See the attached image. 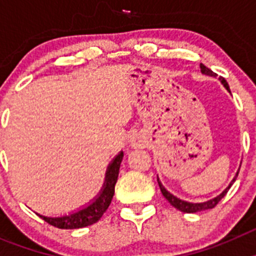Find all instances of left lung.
Here are the masks:
<instances>
[{"label": "left lung", "mask_w": 256, "mask_h": 256, "mask_svg": "<svg viewBox=\"0 0 256 256\" xmlns=\"http://www.w3.org/2000/svg\"><path fill=\"white\" fill-rule=\"evenodd\" d=\"M200 68H201V72H202V73H204V74H208V76H216V74L214 73L212 70H210L209 68H206V66H205V65L200 64ZM219 79H220L222 83H223V84H224V87L227 88L228 91H230V86H228L227 80H226V79L223 78V76H220V78H219ZM237 176H238V173L236 174V177L234 178V180H232V182H234V180H236ZM158 183H159L160 191H162V196H164V198H166V200H168L169 202H170V204L173 205L174 208H176V209L180 210V212H204V210H209V209H212V208H216V205H218L219 201H220L222 198H224L226 194H227V192H228V190L230 188V186L234 184V183H230V186H228L227 188L224 190V191L222 192L220 195L216 196V198H212V200L205 201V202H198V204H192V202H187V201L180 200V198H176V196H173V195H172V194H169V192L166 191V190H165L164 187H162V183H160L159 178H158Z\"/></svg>", "instance_id": "obj_1"}]
</instances>
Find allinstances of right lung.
Segmentation results:
<instances>
[{
  "mask_svg": "<svg viewBox=\"0 0 256 256\" xmlns=\"http://www.w3.org/2000/svg\"><path fill=\"white\" fill-rule=\"evenodd\" d=\"M124 154L120 152L119 155L112 160L106 173L105 184L101 191L100 196L92 202L91 205H88L84 209L79 210V212H74V214H69L66 216H60V218H48V216H38L47 222L48 224L54 226L60 230H76V228H83L87 226H91L96 222L101 219L104 216V212L108 210V205L112 204V196L115 192V184H116L118 176H119V168H120L122 160H123Z\"/></svg>",
  "mask_w": 256,
  "mask_h": 256,
  "instance_id": "obj_1",
  "label": "right lung"
}]
</instances>
